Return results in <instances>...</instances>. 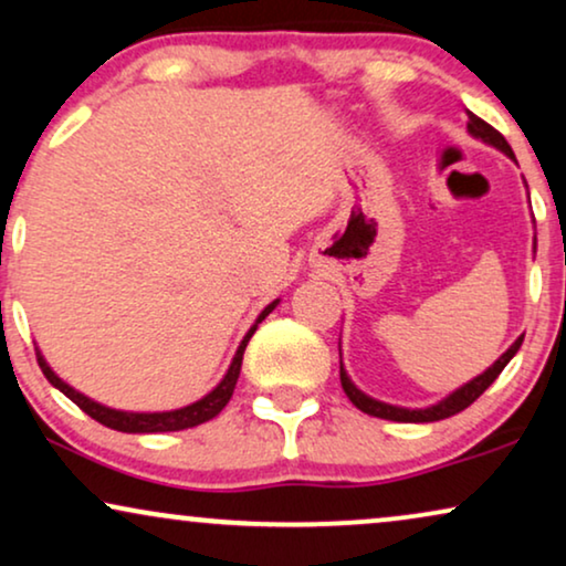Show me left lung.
I'll use <instances>...</instances> for the list:
<instances>
[{"mask_svg": "<svg viewBox=\"0 0 566 566\" xmlns=\"http://www.w3.org/2000/svg\"><path fill=\"white\" fill-rule=\"evenodd\" d=\"M468 133L473 135V138H481L483 143H489V146L499 148V151L510 156V159H514V151L512 146L506 143V138L499 130H493V127L489 123H483L481 117H475L473 112H468ZM517 161V159H514ZM522 347V336H517L514 339V345L506 349V353L499 357L496 363H493L491 368H485L481 376H475L473 381H468L464 386H460V389H454L452 395L443 397L441 402H436L431 407H415V410H410V407H397V405H386V402H378V399L368 397L366 391H360L357 386L353 384V378L347 376L345 366L339 363V378H342V389H345V395L349 397V402H353L357 410L374 415V418H384V420H395V423H433V420H443V418H452V415L462 412L464 407H470L475 402L478 397L483 395L489 386L496 381L499 374L506 368V363L512 360L514 355H517V349Z\"/></svg>", "mask_w": 566, "mask_h": 566, "instance_id": "1", "label": "left lung"}]
</instances>
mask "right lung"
<instances>
[{
    "label": "right lung",
    "instance_id": "1",
    "mask_svg": "<svg viewBox=\"0 0 566 566\" xmlns=\"http://www.w3.org/2000/svg\"><path fill=\"white\" fill-rule=\"evenodd\" d=\"M279 305V300L274 303H269L266 307L261 311V316L255 318V324L248 328V334L242 336L238 353H234L230 368H227V374L221 381L213 386L206 397H200L198 402L192 405H185L180 410H167V412H125V410H114V407H106L102 402H93L91 397L81 395V391L73 389L70 384H64L60 376L54 374L52 368H49L46 357L41 355V349H35V357H39V366L44 370L46 381L54 386V389H60L64 397L73 399V402L81 407L85 415H91L93 420H98V423L106 426V428H114V431H123V433H167V431H185V428H192V426H200L206 423V420L217 418V415L224 410L227 402L232 399V391H234V384H238L240 378V368H242V355H245V347L250 342V336L255 334V328L263 318L269 316L271 311Z\"/></svg>",
    "mask_w": 566,
    "mask_h": 566
}]
</instances>
